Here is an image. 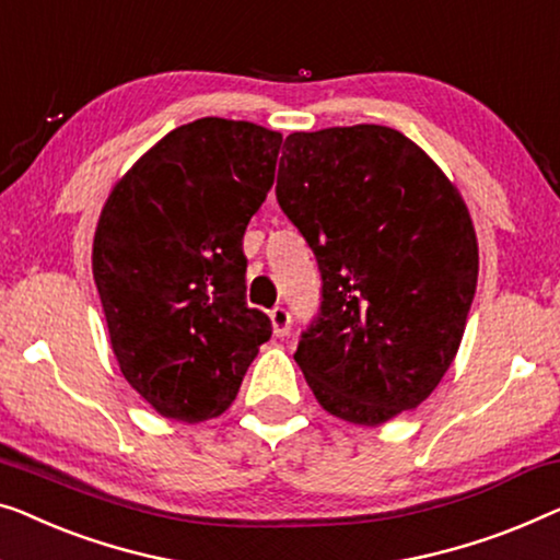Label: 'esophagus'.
Listing matches in <instances>:
<instances>
[{"mask_svg":"<svg viewBox=\"0 0 560 560\" xmlns=\"http://www.w3.org/2000/svg\"><path fill=\"white\" fill-rule=\"evenodd\" d=\"M270 320H272V334L278 336V338H282V336H288L290 334V313L285 311V307H272L270 311Z\"/></svg>","mask_w":560,"mask_h":560,"instance_id":"obj_1","label":"esophagus"}]
</instances>
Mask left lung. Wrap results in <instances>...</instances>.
<instances>
[{"instance_id":"obj_1","label":"left lung","mask_w":560,"mask_h":560,"mask_svg":"<svg viewBox=\"0 0 560 560\" xmlns=\"http://www.w3.org/2000/svg\"><path fill=\"white\" fill-rule=\"evenodd\" d=\"M275 194L323 278L295 351L315 399L361 427L417 409L455 361L477 288L457 186L404 133L359 124L290 133Z\"/></svg>"}]
</instances>
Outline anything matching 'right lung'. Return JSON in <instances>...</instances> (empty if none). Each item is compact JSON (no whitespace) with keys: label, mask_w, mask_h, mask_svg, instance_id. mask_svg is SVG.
I'll return each instance as SVG.
<instances>
[{"label":"right lung","mask_w":560,"mask_h":560,"mask_svg":"<svg viewBox=\"0 0 560 560\" xmlns=\"http://www.w3.org/2000/svg\"><path fill=\"white\" fill-rule=\"evenodd\" d=\"M280 143L249 120L199 118L151 145L105 199L93 278L120 374L161 417L224 415L272 336L247 307L242 237Z\"/></svg>","instance_id":"obj_1"}]
</instances>
